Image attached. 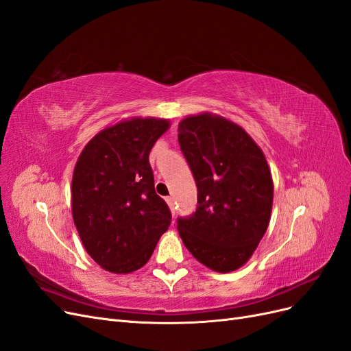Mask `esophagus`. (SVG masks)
<instances>
[{"mask_svg": "<svg viewBox=\"0 0 351 351\" xmlns=\"http://www.w3.org/2000/svg\"><path fill=\"white\" fill-rule=\"evenodd\" d=\"M165 202H167L168 208H170V210H171V213H173V216H174V213H176V208H174V199H173V197H167V199H165Z\"/></svg>", "mask_w": 351, "mask_h": 351, "instance_id": "esophagus-1", "label": "esophagus"}]
</instances>
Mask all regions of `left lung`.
<instances>
[{
    "label": "left lung",
    "mask_w": 351,
    "mask_h": 351,
    "mask_svg": "<svg viewBox=\"0 0 351 351\" xmlns=\"http://www.w3.org/2000/svg\"><path fill=\"white\" fill-rule=\"evenodd\" d=\"M178 143L197 186V208L178 217L183 244L217 273L251 258L270 222L273 178L258 145L239 125L204 112L178 123Z\"/></svg>",
    "instance_id": "8db88e82"
}]
</instances>
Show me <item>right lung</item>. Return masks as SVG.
<instances>
[{"label": "right lung", "mask_w": 351, "mask_h": 351, "mask_svg": "<svg viewBox=\"0 0 351 351\" xmlns=\"http://www.w3.org/2000/svg\"><path fill=\"white\" fill-rule=\"evenodd\" d=\"M168 128V119H123L100 130L78 156L72 219L88 256L107 271L143 267L171 223L149 165L154 143Z\"/></svg>", "instance_id": "1"}]
</instances>
